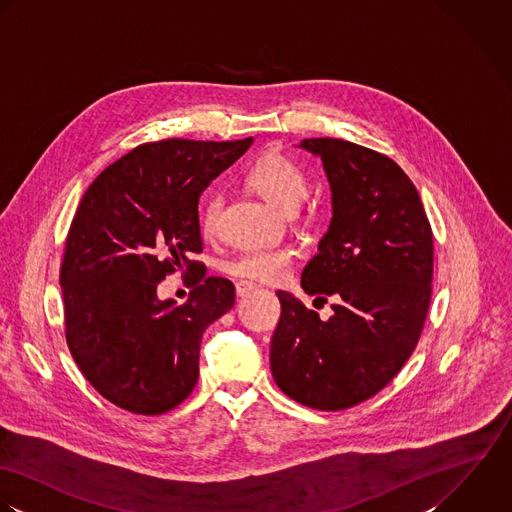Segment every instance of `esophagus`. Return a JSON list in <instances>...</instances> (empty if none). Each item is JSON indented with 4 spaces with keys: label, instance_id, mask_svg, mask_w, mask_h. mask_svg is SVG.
<instances>
[{
    "label": "esophagus",
    "instance_id": "esophagus-1",
    "mask_svg": "<svg viewBox=\"0 0 512 512\" xmlns=\"http://www.w3.org/2000/svg\"><path fill=\"white\" fill-rule=\"evenodd\" d=\"M257 287L253 285V283H249V281H237L235 283V293H237V297H245V295H249V293H253Z\"/></svg>",
    "mask_w": 512,
    "mask_h": 512
}]
</instances>
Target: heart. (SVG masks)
<instances>
[{"label": "heart", "mask_w": 512, "mask_h": 512, "mask_svg": "<svg viewBox=\"0 0 512 512\" xmlns=\"http://www.w3.org/2000/svg\"><path fill=\"white\" fill-rule=\"evenodd\" d=\"M247 182L267 202L285 211H293L307 196V178L303 170L285 154L271 150L265 152L247 172ZM225 198L221 192H211L202 207V231L213 235L219 229ZM295 251L291 247H261L249 249L227 263V273L243 281L277 283L281 281L291 263Z\"/></svg>", "instance_id": "heart-1"}]
</instances>
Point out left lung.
Returning <instances> with one entry per match:
<instances>
[{
  "instance_id": "obj_1",
  "label": "left lung",
  "mask_w": 512,
  "mask_h": 512,
  "mask_svg": "<svg viewBox=\"0 0 512 512\" xmlns=\"http://www.w3.org/2000/svg\"><path fill=\"white\" fill-rule=\"evenodd\" d=\"M322 160L332 219L301 285L334 314L320 320L279 291L271 340L277 386L312 409L338 411L376 396L408 362L431 301L433 235L406 172L388 156L340 138H307Z\"/></svg>"
}]
</instances>
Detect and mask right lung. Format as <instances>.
Masks as SVG:
<instances>
[{"instance_id": "obj_1", "label": "right lung", "mask_w": 512, "mask_h": 512, "mask_svg": "<svg viewBox=\"0 0 512 512\" xmlns=\"http://www.w3.org/2000/svg\"><path fill=\"white\" fill-rule=\"evenodd\" d=\"M253 138L140 144L110 164L75 211L59 283L69 350L93 388L118 408L160 415L198 384L205 328L235 303V287L205 277L198 202ZM180 270L195 289L184 306L157 283Z\"/></svg>"}]
</instances>
